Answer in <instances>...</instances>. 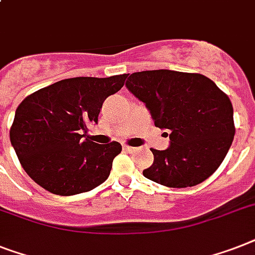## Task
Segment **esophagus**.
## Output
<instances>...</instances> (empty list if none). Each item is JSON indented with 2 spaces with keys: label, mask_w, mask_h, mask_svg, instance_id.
<instances>
[{
  "label": "esophagus",
  "mask_w": 255,
  "mask_h": 255,
  "mask_svg": "<svg viewBox=\"0 0 255 255\" xmlns=\"http://www.w3.org/2000/svg\"><path fill=\"white\" fill-rule=\"evenodd\" d=\"M123 149L128 153H133V152H136V150H137V148H134V146H128V145H124Z\"/></svg>",
  "instance_id": "34e87169"
}]
</instances>
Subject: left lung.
<instances>
[{
  "mask_svg": "<svg viewBox=\"0 0 255 255\" xmlns=\"http://www.w3.org/2000/svg\"><path fill=\"white\" fill-rule=\"evenodd\" d=\"M126 86L166 129L170 145L150 149L152 166L144 177L166 187H191L214 174L235 137L231 99L214 81L199 73L169 69L136 72Z\"/></svg>",
  "mask_w": 255,
  "mask_h": 255,
  "instance_id": "obj_1",
  "label": "left lung"
}]
</instances>
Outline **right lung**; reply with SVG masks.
Here are the masks:
<instances>
[{
	"mask_svg": "<svg viewBox=\"0 0 255 255\" xmlns=\"http://www.w3.org/2000/svg\"><path fill=\"white\" fill-rule=\"evenodd\" d=\"M126 78H68L22 101L10 141L32 181L61 196L90 191L106 181L122 145L92 141L88 126L98 123L105 99L119 92Z\"/></svg>",
	"mask_w": 255,
	"mask_h": 255,
	"instance_id": "add662e5",
	"label": "right lung"
}]
</instances>
